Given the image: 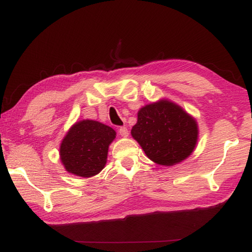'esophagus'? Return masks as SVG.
<instances>
[{"instance_id":"esophagus-1","label":"esophagus","mask_w":252,"mask_h":252,"mask_svg":"<svg viewBox=\"0 0 252 252\" xmlns=\"http://www.w3.org/2000/svg\"><path fill=\"white\" fill-rule=\"evenodd\" d=\"M118 133L123 137L128 136V129H127V127H121V128L118 129Z\"/></svg>"}]
</instances>
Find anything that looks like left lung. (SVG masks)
Returning a JSON list of instances; mask_svg holds the SVG:
<instances>
[{
    "label": "left lung",
    "mask_w": 252,
    "mask_h": 252,
    "mask_svg": "<svg viewBox=\"0 0 252 252\" xmlns=\"http://www.w3.org/2000/svg\"><path fill=\"white\" fill-rule=\"evenodd\" d=\"M130 133L150 160L169 166L192 153L198 138V126L178 104L160 100L139 109L137 123Z\"/></svg>",
    "instance_id": "1"
}]
</instances>
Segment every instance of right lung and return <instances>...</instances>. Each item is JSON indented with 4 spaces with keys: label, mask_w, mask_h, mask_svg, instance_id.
I'll return each instance as SVG.
<instances>
[{
    "label": "right lung",
    "mask_w": 252,
    "mask_h": 252,
    "mask_svg": "<svg viewBox=\"0 0 252 252\" xmlns=\"http://www.w3.org/2000/svg\"><path fill=\"white\" fill-rule=\"evenodd\" d=\"M116 137L111 127L95 121H81L62 141L60 156L66 171L89 178L98 175L107 162L108 148Z\"/></svg>",
    "instance_id": "add662e5"
}]
</instances>
